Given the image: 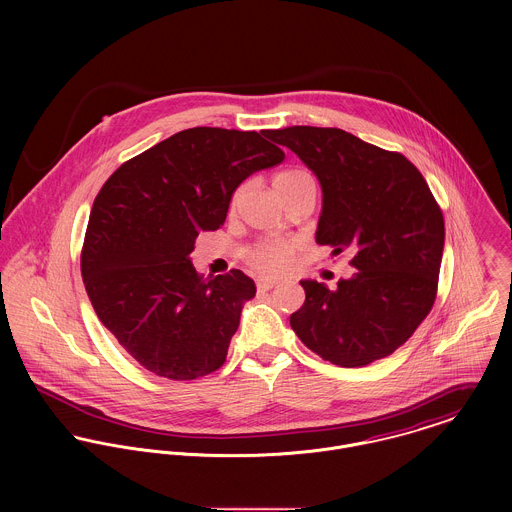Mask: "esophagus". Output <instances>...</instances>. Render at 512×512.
<instances>
[{"label": "esophagus", "instance_id": "34e87169", "mask_svg": "<svg viewBox=\"0 0 512 512\" xmlns=\"http://www.w3.org/2000/svg\"><path fill=\"white\" fill-rule=\"evenodd\" d=\"M276 284H278L276 280H258L256 288H258V292H270Z\"/></svg>", "mask_w": 512, "mask_h": 512}]
</instances>
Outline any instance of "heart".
I'll use <instances>...</instances> for the list:
<instances>
[{"instance_id":"obj_1","label":"heart","mask_w":512,"mask_h":512,"mask_svg":"<svg viewBox=\"0 0 512 512\" xmlns=\"http://www.w3.org/2000/svg\"><path fill=\"white\" fill-rule=\"evenodd\" d=\"M303 177H309V175L301 169H288L276 175L274 185L280 193L284 187L292 185L297 179H303ZM242 195H244V187H238L230 199V207H236ZM297 250H299V242L293 238H270L248 248L244 258L254 272L264 276H278L292 266L293 256Z\"/></svg>"}]
</instances>
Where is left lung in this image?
I'll use <instances>...</instances> for the list:
<instances>
[{
  "label": "left lung",
  "instance_id": "left-lung-1",
  "mask_svg": "<svg viewBox=\"0 0 512 512\" xmlns=\"http://www.w3.org/2000/svg\"><path fill=\"white\" fill-rule=\"evenodd\" d=\"M315 173L323 207L317 244L349 248L357 270L335 290L301 280L290 325L321 359L359 368L392 355L428 317L438 292L445 226L422 173L396 151L339 128L272 130Z\"/></svg>",
  "mask_w": 512,
  "mask_h": 512
}]
</instances>
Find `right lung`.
<instances>
[{
  "label": "right lung",
  "instance_id": "right-lung-1",
  "mask_svg": "<svg viewBox=\"0 0 512 512\" xmlns=\"http://www.w3.org/2000/svg\"><path fill=\"white\" fill-rule=\"evenodd\" d=\"M284 151L258 132L189 128L120 165L94 199L80 272L102 325L149 372L193 380L224 363L254 280L203 278L191 252L236 187Z\"/></svg>",
  "mask_w": 512,
  "mask_h": 512
}]
</instances>
